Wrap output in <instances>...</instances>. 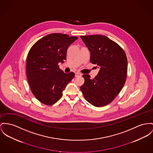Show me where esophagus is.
<instances>
[{
    "label": "esophagus",
    "instance_id": "1",
    "mask_svg": "<svg viewBox=\"0 0 153 153\" xmlns=\"http://www.w3.org/2000/svg\"><path fill=\"white\" fill-rule=\"evenodd\" d=\"M82 74L79 73V72H76L75 73V77H79V76H81Z\"/></svg>",
    "mask_w": 153,
    "mask_h": 153
}]
</instances>
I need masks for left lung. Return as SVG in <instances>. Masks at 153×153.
Segmentation results:
<instances>
[{
    "label": "left lung",
    "instance_id": "1",
    "mask_svg": "<svg viewBox=\"0 0 153 153\" xmlns=\"http://www.w3.org/2000/svg\"><path fill=\"white\" fill-rule=\"evenodd\" d=\"M81 38L90 51L91 62L100 70L93 79L88 74L83 75L85 82L80 89L89 103L103 107L113 101L125 83L127 57L122 48L105 36H81Z\"/></svg>",
    "mask_w": 153,
    "mask_h": 153
}]
</instances>
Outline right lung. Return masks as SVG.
I'll use <instances>...</instances> for the list:
<instances>
[{
  "label": "right lung",
  "mask_w": 153,
  "mask_h": 153,
  "mask_svg": "<svg viewBox=\"0 0 153 153\" xmlns=\"http://www.w3.org/2000/svg\"><path fill=\"white\" fill-rule=\"evenodd\" d=\"M78 39L66 34H49L31 48L27 59L26 72L29 85L35 97L44 104L57 102L75 74H65L58 64L66 60L67 49Z\"/></svg>",
  "instance_id": "1"
}]
</instances>
